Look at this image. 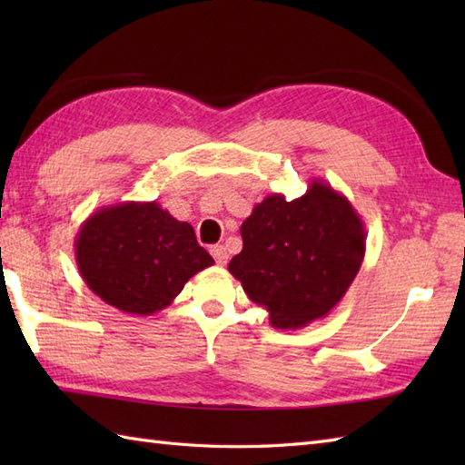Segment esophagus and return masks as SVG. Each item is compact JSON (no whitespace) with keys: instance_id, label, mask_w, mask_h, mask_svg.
<instances>
[{"instance_id":"esophagus-1","label":"esophagus","mask_w":465,"mask_h":465,"mask_svg":"<svg viewBox=\"0 0 465 465\" xmlns=\"http://www.w3.org/2000/svg\"><path fill=\"white\" fill-rule=\"evenodd\" d=\"M210 253L213 255V260H215L217 265H225L227 263V252H225L223 245H212Z\"/></svg>"}]
</instances>
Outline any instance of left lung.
I'll use <instances>...</instances> for the list:
<instances>
[{"label": "left lung", "mask_w": 465, "mask_h": 465, "mask_svg": "<svg viewBox=\"0 0 465 465\" xmlns=\"http://www.w3.org/2000/svg\"><path fill=\"white\" fill-rule=\"evenodd\" d=\"M243 248L227 270L280 330H300L341 302L365 255L360 213L323 180L288 202L272 193L242 223Z\"/></svg>", "instance_id": "8db88e82"}]
</instances>
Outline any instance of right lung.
<instances>
[{
	"label": "right lung",
	"instance_id": "obj_1",
	"mask_svg": "<svg viewBox=\"0 0 465 465\" xmlns=\"http://www.w3.org/2000/svg\"><path fill=\"white\" fill-rule=\"evenodd\" d=\"M75 263L95 295L120 312L152 315L213 265L193 227L157 202L104 205L75 235Z\"/></svg>",
	"mask_w": 465,
	"mask_h": 465
}]
</instances>
